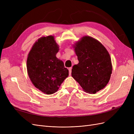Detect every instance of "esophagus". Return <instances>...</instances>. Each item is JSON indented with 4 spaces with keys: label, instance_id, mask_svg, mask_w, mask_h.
Wrapping results in <instances>:
<instances>
[{
    "label": "esophagus",
    "instance_id": "1",
    "mask_svg": "<svg viewBox=\"0 0 134 134\" xmlns=\"http://www.w3.org/2000/svg\"><path fill=\"white\" fill-rule=\"evenodd\" d=\"M69 75H71V69H72V68H69Z\"/></svg>",
    "mask_w": 134,
    "mask_h": 134
}]
</instances>
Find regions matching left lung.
Segmentation results:
<instances>
[{
    "label": "left lung",
    "mask_w": 134,
    "mask_h": 134,
    "mask_svg": "<svg viewBox=\"0 0 134 134\" xmlns=\"http://www.w3.org/2000/svg\"><path fill=\"white\" fill-rule=\"evenodd\" d=\"M79 63L73 66L71 76L83 90L95 93L106 86L112 73L110 56L97 40L84 36L74 46Z\"/></svg>",
    "instance_id": "left-lung-1"
}]
</instances>
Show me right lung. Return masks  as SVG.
Masks as SVG:
<instances>
[{
    "label": "right lung",
    "instance_id": "add662e5",
    "mask_svg": "<svg viewBox=\"0 0 134 134\" xmlns=\"http://www.w3.org/2000/svg\"><path fill=\"white\" fill-rule=\"evenodd\" d=\"M58 51L54 36H48L38 39L28 55L27 69L31 82L47 94L57 91L69 75L63 62L56 57Z\"/></svg>",
    "mask_w": 134,
    "mask_h": 134
}]
</instances>
